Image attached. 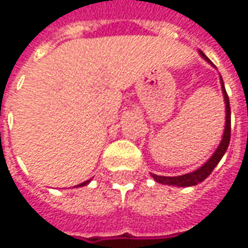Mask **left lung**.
Instances as JSON below:
<instances>
[{
  "label": "left lung",
  "mask_w": 248,
  "mask_h": 248,
  "mask_svg": "<svg viewBox=\"0 0 248 248\" xmlns=\"http://www.w3.org/2000/svg\"><path fill=\"white\" fill-rule=\"evenodd\" d=\"M201 56L208 61L209 63H212L206 55L200 51ZM221 88H223V94H224V101H225V128H224V135H223V139H221V143L220 146L217 147V150L215 151L211 159L206 162L204 166H201L199 170L193 171V173L184 174V175H178V177H162V175H156V174H153L154 179L159 184H163V185H174V186H194L202 182L204 179L212 173L213 169L217 166V163L220 162V159L223 158V155L227 151L228 148V144H230V139H231V108H230V98H228V94L225 92L224 83H223V79H221Z\"/></svg>",
  "instance_id": "1"
}]
</instances>
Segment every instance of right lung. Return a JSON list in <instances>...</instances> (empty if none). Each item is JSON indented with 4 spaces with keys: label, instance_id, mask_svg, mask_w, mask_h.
Instances as JSON below:
<instances>
[{
    "label": "right lung",
    "instance_id": "right-lung-1",
    "mask_svg": "<svg viewBox=\"0 0 248 248\" xmlns=\"http://www.w3.org/2000/svg\"><path fill=\"white\" fill-rule=\"evenodd\" d=\"M89 182H90V181H85V182H82V184H79V185H77V186H85V185H88Z\"/></svg>",
    "mask_w": 248,
    "mask_h": 248
}]
</instances>
